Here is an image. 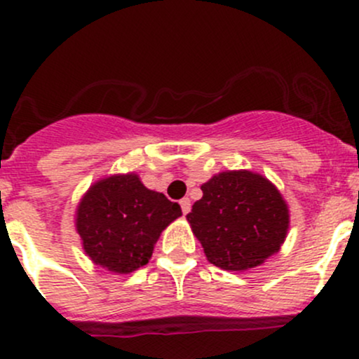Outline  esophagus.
Wrapping results in <instances>:
<instances>
[{
    "label": "esophagus",
    "instance_id": "esophagus-1",
    "mask_svg": "<svg viewBox=\"0 0 359 359\" xmlns=\"http://www.w3.org/2000/svg\"><path fill=\"white\" fill-rule=\"evenodd\" d=\"M180 208H182L184 215H187V213L191 212V200H189V198H184V200H180Z\"/></svg>",
    "mask_w": 359,
    "mask_h": 359
}]
</instances>
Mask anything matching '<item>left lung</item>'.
<instances>
[{
    "instance_id": "8db88e82",
    "label": "left lung",
    "mask_w": 359,
    "mask_h": 359,
    "mask_svg": "<svg viewBox=\"0 0 359 359\" xmlns=\"http://www.w3.org/2000/svg\"><path fill=\"white\" fill-rule=\"evenodd\" d=\"M203 198L187 213L210 264L247 271L280 252L288 226V205L273 182L248 170L217 173L201 186Z\"/></svg>"
}]
</instances>
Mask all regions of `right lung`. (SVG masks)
Wrapping results in <instances>:
<instances>
[{
    "instance_id": "obj_1",
    "label": "right lung",
    "mask_w": 359,
    "mask_h": 359,
    "mask_svg": "<svg viewBox=\"0 0 359 359\" xmlns=\"http://www.w3.org/2000/svg\"><path fill=\"white\" fill-rule=\"evenodd\" d=\"M180 215L179 203L147 189L137 173L111 175L81 198L76 231L97 266L128 274L149 262L161 231Z\"/></svg>"
}]
</instances>
